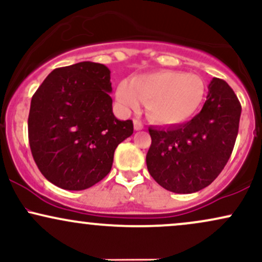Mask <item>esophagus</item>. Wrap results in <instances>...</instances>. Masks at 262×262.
I'll return each instance as SVG.
<instances>
[{
  "mask_svg": "<svg viewBox=\"0 0 262 262\" xmlns=\"http://www.w3.org/2000/svg\"><path fill=\"white\" fill-rule=\"evenodd\" d=\"M133 123H134V129H135V130H141V129L144 128L143 123H141L139 119H134Z\"/></svg>",
  "mask_w": 262,
  "mask_h": 262,
  "instance_id": "34e87169",
  "label": "esophagus"
}]
</instances>
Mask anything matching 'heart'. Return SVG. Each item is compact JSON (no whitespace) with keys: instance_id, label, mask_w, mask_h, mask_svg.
<instances>
[{"instance_id":"obj_1","label":"heart","mask_w":262,"mask_h":262,"mask_svg":"<svg viewBox=\"0 0 262 262\" xmlns=\"http://www.w3.org/2000/svg\"><path fill=\"white\" fill-rule=\"evenodd\" d=\"M204 83L201 77L180 71H156L123 80L116 90V100L125 112L139 110L146 102L152 122L175 125L191 118L202 104Z\"/></svg>"}]
</instances>
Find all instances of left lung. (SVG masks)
Returning <instances> with one entry per match:
<instances>
[{
  "mask_svg": "<svg viewBox=\"0 0 262 262\" xmlns=\"http://www.w3.org/2000/svg\"><path fill=\"white\" fill-rule=\"evenodd\" d=\"M240 114L242 106L230 86L212 79L202 111L191 121L149 128V173L161 187L175 193H193L209 186L229 160Z\"/></svg>",
  "mask_w": 262,
  "mask_h": 262,
  "instance_id": "8db88e82",
  "label": "left lung"
}]
</instances>
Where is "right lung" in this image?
Instances as JSON below:
<instances>
[{
  "instance_id": "1",
  "label": "right lung",
  "mask_w": 262,
  "mask_h": 262,
  "mask_svg": "<svg viewBox=\"0 0 262 262\" xmlns=\"http://www.w3.org/2000/svg\"><path fill=\"white\" fill-rule=\"evenodd\" d=\"M111 71L92 61L53 70L33 95L28 137L38 169L53 185L81 191L108 175L133 122L112 111Z\"/></svg>"
}]
</instances>
